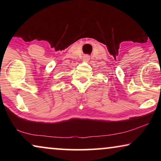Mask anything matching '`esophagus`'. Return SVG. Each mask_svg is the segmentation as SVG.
I'll return each mask as SVG.
<instances>
[{"label":"esophagus","mask_w":161,"mask_h":161,"mask_svg":"<svg viewBox=\"0 0 161 161\" xmlns=\"http://www.w3.org/2000/svg\"><path fill=\"white\" fill-rule=\"evenodd\" d=\"M88 58H89V57H88V56H86V57H85V58H84V59H85L86 60H88Z\"/></svg>","instance_id":"obj_1"}]
</instances>
